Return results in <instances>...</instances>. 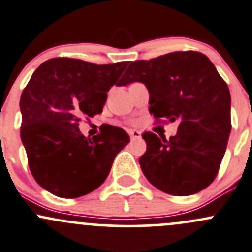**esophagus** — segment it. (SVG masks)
Here are the masks:
<instances>
[{"label": "esophagus", "instance_id": "34e87169", "mask_svg": "<svg viewBox=\"0 0 252 252\" xmlns=\"http://www.w3.org/2000/svg\"><path fill=\"white\" fill-rule=\"evenodd\" d=\"M129 135H130L131 140H137L141 137V131L139 130H130L129 131Z\"/></svg>", "mask_w": 252, "mask_h": 252}]
</instances>
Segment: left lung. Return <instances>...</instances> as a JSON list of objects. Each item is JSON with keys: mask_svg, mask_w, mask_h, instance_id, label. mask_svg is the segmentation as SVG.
Returning <instances> with one entry per match:
<instances>
[{"mask_svg": "<svg viewBox=\"0 0 252 252\" xmlns=\"http://www.w3.org/2000/svg\"><path fill=\"white\" fill-rule=\"evenodd\" d=\"M143 82L149 112L157 122L179 121L170 140L147 131L139 159L149 183L175 196H188L215 179L231 132V94L217 68L197 51H176L132 62L120 86ZM165 118L164 121H160Z\"/></svg>", "mask_w": 252, "mask_h": 252, "instance_id": "left-lung-1", "label": "left lung"}]
</instances>
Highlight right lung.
<instances>
[{"label":"right lung","instance_id":"add662e5","mask_svg":"<svg viewBox=\"0 0 252 252\" xmlns=\"http://www.w3.org/2000/svg\"><path fill=\"white\" fill-rule=\"evenodd\" d=\"M126 62L94 64L51 59L33 73L20 98V136L35 182L62 198L92 192L104 183L112 162L130 141L123 129L104 126L86 139L79 122L103 112L107 91Z\"/></svg>","mask_w":252,"mask_h":252}]
</instances>
